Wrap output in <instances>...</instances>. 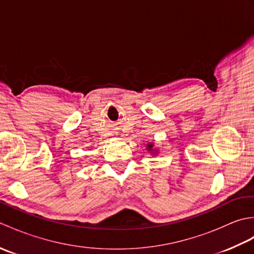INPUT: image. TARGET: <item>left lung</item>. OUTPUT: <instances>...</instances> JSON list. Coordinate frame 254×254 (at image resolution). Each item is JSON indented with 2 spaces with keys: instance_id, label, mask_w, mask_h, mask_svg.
Here are the masks:
<instances>
[{
  "instance_id": "obj_1",
  "label": "left lung",
  "mask_w": 254,
  "mask_h": 254,
  "mask_svg": "<svg viewBox=\"0 0 254 254\" xmlns=\"http://www.w3.org/2000/svg\"><path fill=\"white\" fill-rule=\"evenodd\" d=\"M152 147H153V144L152 143H150V144H148V149L150 150V149H152Z\"/></svg>"
}]
</instances>
